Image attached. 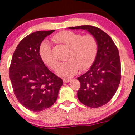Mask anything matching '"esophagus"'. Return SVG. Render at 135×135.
<instances>
[{
  "instance_id": "obj_1",
  "label": "esophagus",
  "mask_w": 135,
  "mask_h": 135,
  "mask_svg": "<svg viewBox=\"0 0 135 135\" xmlns=\"http://www.w3.org/2000/svg\"><path fill=\"white\" fill-rule=\"evenodd\" d=\"M70 80H71V79H66V78L64 79V80H63V81H64V82L65 83H69Z\"/></svg>"
}]
</instances>
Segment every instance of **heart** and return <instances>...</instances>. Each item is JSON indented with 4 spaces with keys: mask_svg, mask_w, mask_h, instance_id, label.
Returning a JSON list of instances; mask_svg holds the SVG:
<instances>
[{
    "mask_svg": "<svg viewBox=\"0 0 135 135\" xmlns=\"http://www.w3.org/2000/svg\"><path fill=\"white\" fill-rule=\"evenodd\" d=\"M54 39L69 49L65 58L67 61L59 64L55 71L58 76L70 78L76 74L79 69H86L94 62L98 53V43L93 35L82 36L73 31H63L57 34ZM39 55L47 66L52 70L55 69L57 61L51 45L43 42L39 48Z\"/></svg>",
    "mask_w": 135,
    "mask_h": 135,
    "instance_id": "obj_1",
    "label": "heart"
}]
</instances>
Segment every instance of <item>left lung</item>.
I'll return each instance as SVG.
<instances>
[{
    "label": "left lung",
    "instance_id": "left-lung-1",
    "mask_svg": "<svg viewBox=\"0 0 135 135\" xmlns=\"http://www.w3.org/2000/svg\"><path fill=\"white\" fill-rule=\"evenodd\" d=\"M69 29L86 30L97 39L98 50L94 62L88 71L77 78L81 84L77 96L88 107L102 106L114 96L120 82L121 65L118 50L111 37L97 27L82 25Z\"/></svg>",
    "mask_w": 135,
    "mask_h": 135
}]
</instances>
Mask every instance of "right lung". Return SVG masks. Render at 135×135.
Wrapping results in <instances>:
<instances>
[{
	"label": "right lung",
	"instance_id": "1",
	"mask_svg": "<svg viewBox=\"0 0 135 135\" xmlns=\"http://www.w3.org/2000/svg\"><path fill=\"white\" fill-rule=\"evenodd\" d=\"M54 31H38L27 36L12 58L9 75L14 94L21 105L33 112L52 106L63 85V80L47 69L39 55L41 42Z\"/></svg>",
	"mask_w": 135,
	"mask_h": 135
}]
</instances>
